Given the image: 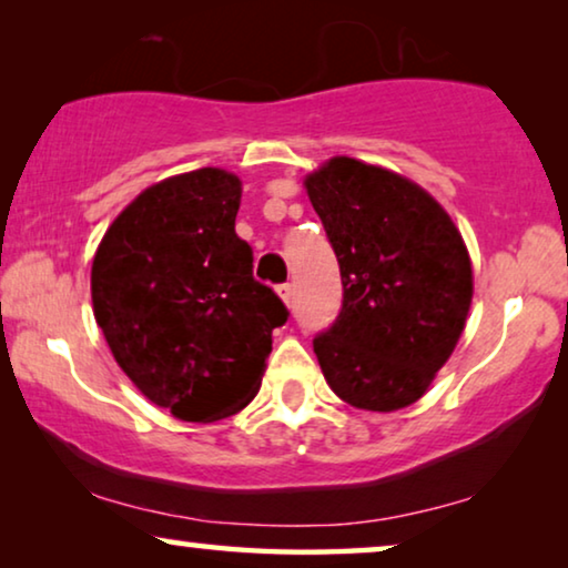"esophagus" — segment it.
<instances>
[{
	"label": "esophagus",
	"instance_id": "obj_1",
	"mask_svg": "<svg viewBox=\"0 0 568 568\" xmlns=\"http://www.w3.org/2000/svg\"><path fill=\"white\" fill-rule=\"evenodd\" d=\"M276 292H278V297L284 300V305H286V307H292V300H294V286H292V284H278V286H276Z\"/></svg>",
	"mask_w": 568,
	"mask_h": 568
}]
</instances>
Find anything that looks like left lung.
I'll return each mask as SVG.
<instances>
[{"mask_svg": "<svg viewBox=\"0 0 568 568\" xmlns=\"http://www.w3.org/2000/svg\"><path fill=\"white\" fill-rule=\"evenodd\" d=\"M338 258L344 302L313 348L331 390L364 410L406 408L455 352L473 300L468 247L408 178L333 158L305 178Z\"/></svg>", "mask_w": 568, "mask_h": 568, "instance_id": "obj_1", "label": "left lung"}]
</instances>
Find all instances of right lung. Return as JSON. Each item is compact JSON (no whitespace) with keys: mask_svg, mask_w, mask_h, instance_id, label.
I'll return each mask as SVG.
<instances>
[{"mask_svg":"<svg viewBox=\"0 0 568 568\" xmlns=\"http://www.w3.org/2000/svg\"><path fill=\"white\" fill-rule=\"evenodd\" d=\"M237 175L201 168L139 193L100 240L92 310L119 367L181 422L243 410L261 387L284 302L237 237Z\"/></svg>","mask_w":568,"mask_h":568,"instance_id":"1","label":"right lung"}]
</instances>
